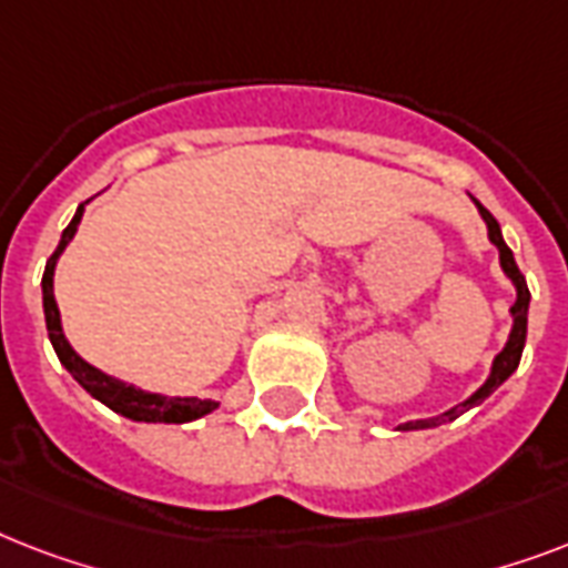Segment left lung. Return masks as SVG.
I'll list each match as a JSON object with an SVG mask.
<instances>
[{"label": "left lung", "mask_w": 568, "mask_h": 568, "mask_svg": "<svg viewBox=\"0 0 568 568\" xmlns=\"http://www.w3.org/2000/svg\"><path fill=\"white\" fill-rule=\"evenodd\" d=\"M475 200V196H471ZM477 212H480V217L486 221V230H489V241H493L495 247H498V258H501V267L504 274L510 276V283L516 285V303L510 306V315H513V329H510V338H507V345H504V351L493 359V372H489V377H486V383L480 388H477L475 395L466 397L463 404H457L454 409H448V413L436 415V418H418V422H406V424H397V430H427V427H436V424H445V422H454L457 415H463L466 409H471V406L484 404L486 397L493 395L495 388L501 386L504 379L510 377L516 368H519V359H521V351H525V338H528V306H530V292H528V283H525V276H521L519 265H516V258H513V250L504 244V235H501V226H498V221H495L493 214L486 212L484 205L477 203Z\"/></svg>", "instance_id": "left-lung-1"}]
</instances>
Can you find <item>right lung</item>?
Instances as JSON below:
<instances>
[{
	"label": "right lung",
	"mask_w": 568,
	"mask_h": 568,
	"mask_svg": "<svg viewBox=\"0 0 568 568\" xmlns=\"http://www.w3.org/2000/svg\"><path fill=\"white\" fill-rule=\"evenodd\" d=\"M84 214V203L75 209L73 221L61 232V241H58L55 253L49 256L47 271H43V315H47V329L49 342L55 347L58 359L64 365L67 372L73 374V379L88 392L91 397L102 400V404L114 409V413L126 415L132 422H150V424H185L203 418L212 409H217V400H200V397H168L155 395V392H144V388L132 386V383H123V379L111 377V374L93 368L91 363H84L82 356L75 354L70 342H67L64 329H61V312H58L55 292H52V276H55L58 256L64 253V247L73 241L75 230H79V221Z\"/></svg>",
	"instance_id": "add662e5"
}]
</instances>
